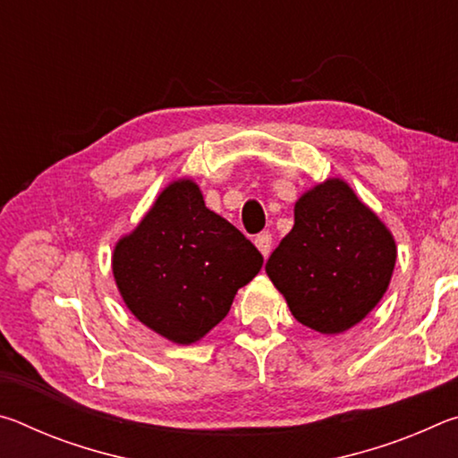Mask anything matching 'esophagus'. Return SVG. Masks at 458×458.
<instances>
[{"instance_id": "1", "label": "esophagus", "mask_w": 458, "mask_h": 458, "mask_svg": "<svg viewBox=\"0 0 458 458\" xmlns=\"http://www.w3.org/2000/svg\"><path fill=\"white\" fill-rule=\"evenodd\" d=\"M254 244H257L259 250L262 252V257H268L270 248H273V234L270 232H260V234L254 238Z\"/></svg>"}]
</instances>
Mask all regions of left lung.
I'll return each mask as SVG.
<instances>
[{"label":"left lung","mask_w":458,"mask_h":458,"mask_svg":"<svg viewBox=\"0 0 458 458\" xmlns=\"http://www.w3.org/2000/svg\"><path fill=\"white\" fill-rule=\"evenodd\" d=\"M396 242L344 180L315 185L294 204V226L267 262L291 313L325 335L358 325L384 297Z\"/></svg>","instance_id":"obj_1"}]
</instances>
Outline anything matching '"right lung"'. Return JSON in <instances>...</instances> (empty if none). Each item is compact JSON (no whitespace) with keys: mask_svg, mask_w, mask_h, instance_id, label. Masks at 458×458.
Wrapping results in <instances>:
<instances>
[{"mask_svg":"<svg viewBox=\"0 0 458 458\" xmlns=\"http://www.w3.org/2000/svg\"><path fill=\"white\" fill-rule=\"evenodd\" d=\"M260 267L257 246L208 210L191 180L169 183L113 252V275L129 311L182 345L214 329Z\"/></svg>","mask_w":458,"mask_h":458,"instance_id":"1","label":"right lung"}]
</instances>
